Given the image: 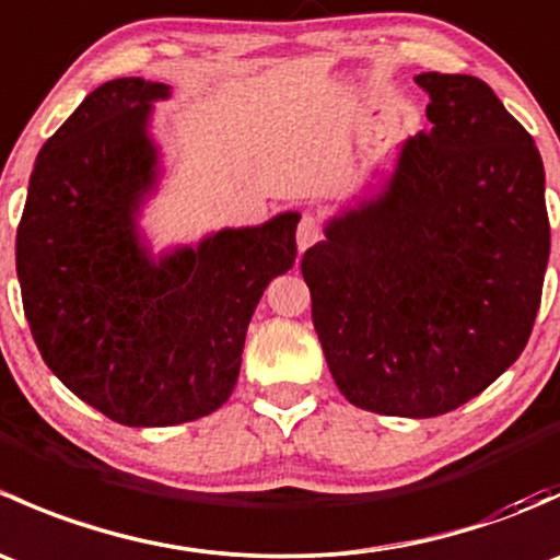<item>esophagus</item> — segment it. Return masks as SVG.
Wrapping results in <instances>:
<instances>
[{
    "label": "esophagus",
    "instance_id": "1",
    "mask_svg": "<svg viewBox=\"0 0 560 560\" xmlns=\"http://www.w3.org/2000/svg\"><path fill=\"white\" fill-rule=\"evenodd\" d=\"M319 238H322L319 219H316L314 213H303L301 224H298V233H295L298 248H301V252H306V248L314 246Z\"/></svg>",
    "mask_w": 560,
    "mask_h": 560
}]
</instances>
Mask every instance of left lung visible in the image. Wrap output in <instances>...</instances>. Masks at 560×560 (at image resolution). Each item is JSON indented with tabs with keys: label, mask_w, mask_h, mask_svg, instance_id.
<instances>
[{
	"label": "left lung",
	"mask_w": 560,
	"mask_h": 560,
	"mask_svg": "<svg viewBox=\"0 0 560 560\" xmlns=\"http://www.w3.org/2000/svg\"><path fill=\"white\" fill-rule=\"evenodd\" d=\"M415 81L431 129L301 262L338 389L389 417L447 415L493 385L528 343L550 257L545 167L523 124L479 78Z\"/></svg>",
	"instance_id": "8db88e82"
}]
</instances>
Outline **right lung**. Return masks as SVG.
Wrapping results in <instances>:
<instances>
[{
  "label": "right lung",
  "instance_id": "1",
  "mask_svg": "<svg viewBox=\"0 0 560 560\" xmlns=\"http://www.w3.org/2000/svg\"><path fill=\"white\" fill-rule=\"evenodd\" d=\"M171 86L116 78L45 140L15 235L24 314L61 385L129 428L217 411L270 279L295 265L301 213L219 230L160 259L138 233L156 189L149 135Z\"/></svg>",
  "mask_w": 560,
  "mask_h": 560
}]
</instances>
